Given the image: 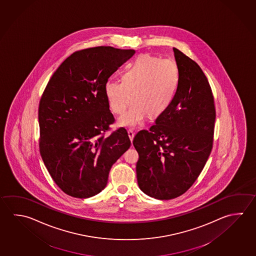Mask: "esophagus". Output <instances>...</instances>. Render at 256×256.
I'll return each mask as SVG.
<instances>
[{
    "label": "esophagus",
    "mask_w": 256,
    "mask_h": 256,
    "mask_svg": "<svg viewBox=\"0 0 256 256\" xmlns=\"http://www.w3.org/2000/svg\"><path fill=\"white\" fill-rule=\"evenodd\" d=\"M128 138H130V141L132 142V141H133V139H134V132H133L132 130H128Z\"/></svg>",
    "instance_id": "1"
}]
</instances>
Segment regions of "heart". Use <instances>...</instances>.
Segmentation results:
<instances>
[{"label":"heart","instance_id":"b5f03b06","mask_svg":"<svg viewBox=\"0 0 256 256\" xmlns=\"http://www.w3.org/2000/svg\"><path fill=\"white\" fill-rule=\"evenodd\" d=\"M179 69L174 61L140 54L122 76V82L108 80L105 95L114 114L122 116L131 102L133 106L118 125L136 128L146 118H156L172 102L179 84Z\"/></svg>","mask_w":256,"mask_h":256}]
</instances>
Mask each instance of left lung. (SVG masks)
<instances>
[{
    "label": "left lung",
    "instance_id": "obj_1",
    "mask_svg": "<svg viewBox=\"0 0 256 256\" xmlns=\"http://www.w3.org/2000/svg\"><path fill=\"white\" fill-rule=\"evenodd\" d=\"M179 84L172 102L150 130L133 140L139 154V188L157 200L186 192L200 174L213 146L216 110L206 76L195 61L174 48Z\"/></svg>",
    "mask_w": 256,
    "mask_h": 256
}]
</instances>
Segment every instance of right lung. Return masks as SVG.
Wrapping results in <instances>:
<instances>
[{"instance_id":"1","label":"right lung","mask_w":256,"mask_h":256,"mask_svg":"<svg viewBox=\"0 0 256 256\" xmlns=\"http://www.w3.org/2000/svg\"><path fill=\"white\" fill-rule=\"evenodd\" d=\"M134 53L112 46L79 50L46 84L38 107L40 151L50 176L69 196L100 192L113 164L130 148L124 128L105 136L115 118L104 87Z\"/></svg>"}]
</instances>
